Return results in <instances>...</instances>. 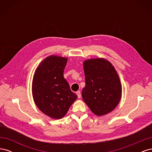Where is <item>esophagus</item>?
Masks as SVG:
<instances>
[{"mask_svg":"<svg viewBox=\"0 0 152 152\" xmlns=\"http://www.w3.org/2000/svg\"><path fill=\"white\" fill-rule=\"evenodd\" d=\"M76 94H77V96H78V98H81L80 91H77V92H76Z\"/></svg>","mask_w":152,"mask_h":152,"instance_id":"34e87169","label":"esophagus"}]
</instances>
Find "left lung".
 <instances>
[{
    "label": "left lung",
    "mask_w": 152,
    "mask_h": 152,
    "mask_svg": "<svg viewBox=\"0 0 152 152\" xmlns=\"http://www.w3.org/2000/svg\"><path fill=\"white\" fill-rule=\"evenodd\" d=\"M83 67L86 80L82 91L84 102L97 116L112 112L122 97V84L115 68L103 58L86 59Z\"/></svg>",
    "instance_id": "left-lung-1"
}]
</instances>
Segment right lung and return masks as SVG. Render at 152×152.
I'll return each instance as SVG.
<instances>
[{"mask_svg": "<svg viewBox=\"0 0 152 152\" xmlns=\"http://www.w3.org/2000/svg\"><path fill=\"white\" fill-rule=\"evenodd\" d=\"M68 58L50 55L40 62L35 71L31 91L37 108L47 116L60 119L77 99L63 77Z\"/></svg>", "mask_w": 152, "mask_h": 152, "instance_id": "add662e5", "label": "right lung"}]
</instances>
